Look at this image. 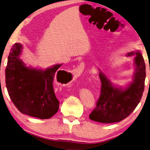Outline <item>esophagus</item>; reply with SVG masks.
<instances>
[{
    "instance_id": "esophagus-1",
    "label": "esophagus",
    "mask_w": 150,
    "mask_h": 150,
    "mask_svg": "<svg viewBox=\"0 0 150 150\" xmlns=\"http://www.w3.org/2000/svg\"><path fill=\"white\" fill-rule=\"evenodd\" d=\"M83 65H80L79 66H78L77 68L75 69V75H77V77L78 76H79L81 73H82V71L83 69Z\"/></svg>"
}]
</instances>
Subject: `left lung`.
<instances>
[{
	"mask_svg": "<svg viewBox=\"0 0 150 150\" xmlns=\"http://www.w3.org/2000/svg\"><path fill=\"white\" fill-rule=\"evenodd\" d=\"M135 54V72L134 81L125 89L113 87L103 73H99L101 93L96 107L89 115L90 120L103 123L119 122L128 117L141 100L144 91L146 65L139 51L132 52L128 56Z\"/></svg>",
	"mask_w": 150,
	"mask_h": 150,
	"instance_id": "1",
	"label": "left lung"
}]
</instances>
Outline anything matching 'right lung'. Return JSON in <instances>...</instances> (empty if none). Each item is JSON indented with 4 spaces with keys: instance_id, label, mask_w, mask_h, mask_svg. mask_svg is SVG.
<instances>
[{
    "instance_id": "1",
    "label": "right lung",
    "mask_w": 150,
    "mask_h": 150,
    "mask_svg": "<svg viewBox=\"0 0 150 150\" xmlns=\"http://www.w3.org/2000/svg\"><path fill=\"white\" fill-rule=\"evenodd\" d=\"M22 48L21 44L16 43L9 53L5 71L7 91L21 113L41 120L49 119L59 109L53 81L56 71L62 65L45 71L27 67L19 59Z\"/></svg>"
}]
</instances>
